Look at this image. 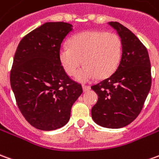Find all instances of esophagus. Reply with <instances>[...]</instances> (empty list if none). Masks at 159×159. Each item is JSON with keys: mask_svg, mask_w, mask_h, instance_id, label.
Segmentation results:
<instances>
[{"mask_svg": "<svg viewBox=\"0 0 159 159\" xmlns=\"http://www.w3.org/2000/svg\"><path fill=\"white\" fill-rule=\"evenodd\" d=\"M83 89L84 92L89 91V89H90V86H88V85H83Z\"/></svg>", "mask_w": 159, "mask_h": 159, "instance_id": "1", "label": "esophagus"}]
</instances>
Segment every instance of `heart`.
Here are the masks:
<instances>
[{"mask_svg":"<svg viewBox=\"0 0 159 159\" xmlns=\"http://www.w3.org/2000/svg\"><path fill=\"white\" fill-rule=\"evenodd\" d=\"M122 55V42L116 33L105 31H87L70 39V46L62 45L58 52L59 60L69 76L88 83L96 76L106 78L118 67Z\"/></svg>","mask_w":159,"mask_h":159,"instance_id":"heart-1","label":"heart"}]
</instances>
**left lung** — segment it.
<instances>
[{
	"mask_svg": "<svg viewBox=\"0 0 159 159\" xmlns=\"http://www.w3.org/2000/svg\"><path fill=\"white\" fill-rule=\"evenodd\" d=\"M108 24L121 39V59L114 74L91 87L98 95L91 115L99 126L121 128L141 112L151 89V63L145 45L129 29L119 22Z\"/></svg>",
	"mask_w": 159,
	"mask_h": 159,
	"instance_id": "left-lung-1",
	"label": "left lung"
}]
</instances>
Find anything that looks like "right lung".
Returning <instances> with one entry per match:
<instances>
[{"instance_id":"obj_1","label":"right lung","mask_w":159,"mask_h":159,"mask_svg":"<svg viewBox=\"0 0 159 159\" xmlns=\"http://www.w3.org/2000/svg\"><path fill=\"white\" fill-rule=\"evenodd\" d=\"M65 22H46L26 34L18 45L10 83L22 115L33 126L52 131L70 120L82 85L68 76L58 52L72 31Z\"/></svg>"}]
</instances>
